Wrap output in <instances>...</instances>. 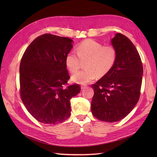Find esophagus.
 Segmentation results:
<instances>
[{
    "label": "esophagus",
    "instance_id": "34e87169",
    "mask_svg": "<svg viewBox=\"0 0 157 157\" xmlns=\"http://www.w3.org/2000/svg\"><path fill=\"white\" fill-rule=\"evenodd\" d=\"M86 87V85H85V84H84V85H81V86H80V88H81V89L82 90V89H84Z\"/></svg>",
    "mask_w": 157,
    "mask_h": 157
}]
</instances>
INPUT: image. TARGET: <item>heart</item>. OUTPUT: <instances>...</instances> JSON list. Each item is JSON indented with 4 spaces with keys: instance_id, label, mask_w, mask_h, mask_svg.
<instances>
[{
    "instance_id": "obj_1",
    "label": "heart",
    "mask_w": 157,
    "mask_h": 157,
    "mask_svg": "<svg viewBox=\"0 0 157 157\" xmlns=\"http://www.w3.org/2000/svg\"><path fill=\"white\" fill-rule=\"evenodd\" d=\"M77 55L70 52L65 57V65L71 73L77 71L81 61H86L84 67L86 68L74 74L72 81L80 84H86L96 78L103 77L115 65L117 58V52L113 46H103L101 43L86 39L76 46Z\"/></svg>"
}]
</instances>
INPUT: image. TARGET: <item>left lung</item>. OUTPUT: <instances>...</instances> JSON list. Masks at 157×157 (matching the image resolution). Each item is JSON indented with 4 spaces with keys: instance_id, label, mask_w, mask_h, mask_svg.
Here are the masks:
<instances>
[{
    "instance_id": "obj_1",
    "label": "left lung",
    "mask_w": 157,
    "mask_h": 157,
    "mask_svg": "<svg viewBox=\"0 0 157 157\" xmlns=\"http://www.w3.org/2000/svg\"><path fill=\"white\" fill-rule=\"evenodd\" d=\"M111 44L117 52L115 64L92 84V113L98 119L108 122L122 120L134 108L140 99L144 72L138 52L127 36L117 33Z\"/></svg>"
}]
</instances>
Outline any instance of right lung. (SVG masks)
Here are the masks:
<instances>
[{"label": "right lung", "instance_id": "right-lung-1", "mask_svg": "<svg viewBox=\"0 0 157 157\" xmlns=\"http://www.w3.org/2000/svg\"><path fill=\"white\" fill-rule=\"evenodd\" d=\"M69 38L42 35L25 50L20 65V96L27 111L47 124H56L71 115L70 99L81 88L67 86L70 77L65 57L73 48Z\"/></svg>", "mask_w": 157, "mask_h": 157}]
</instances>
